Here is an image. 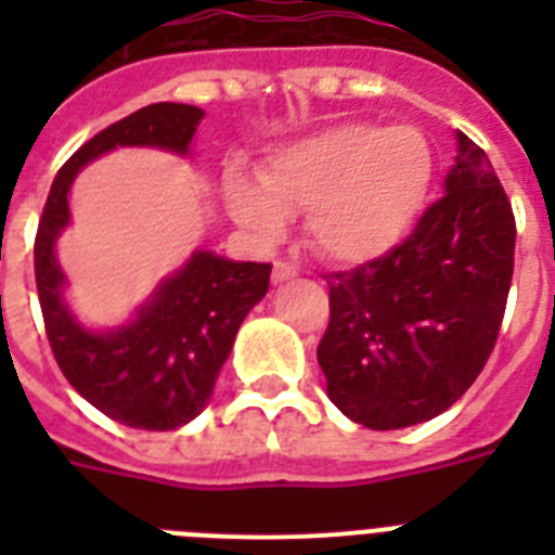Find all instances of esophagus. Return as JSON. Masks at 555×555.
Masks as SVG:
<instances>
[{
  "label": "esophagus",
  "mask_w": 555,
  "mask_h": 555,
  "mask_svg": "<svg viewBox=\"0 0 555 555\" xmlns=\"http://www.w3.org/2000/svg\"><path fill=\"white\" fill-rule=\"evenodd\" d=\"M292 278H297V269H294L292 263H286V261L274 263L272 283H286V281H292Z\"/></svg>",
  "instance_id": "esophagus-1"
}]
</instances>
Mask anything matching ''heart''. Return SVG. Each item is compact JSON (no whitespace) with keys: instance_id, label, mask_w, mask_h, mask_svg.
<instances>
[{"instance_id":"b5f03b06","label":"heart","mask_w":555,"mask_h":555,"mask_svg":"<svg viewBox=\"0 0 555 555\" xmlns=\"http://www.w3.org/2000/svg\"><path fill=\"white\" fill-rule=\"evenodd\" d=\"M434 183V150L414 127H327L274 152L258 183L230 171L228 214L269 247L306 210L308 242L338 263L375 261L403 242Z\"/></svg>"}]
</instances>
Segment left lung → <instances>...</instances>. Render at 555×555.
I'll list each match as a JSON object with an SVG mask.
<instances>
[{"label":"left lung","instance_id":"obj_1","mask_svg":"<svg viewBox=\"0 0 555 555\" xmlns=\"http://www.w3.org/2000/svg\"><path fill=\"white\" fill-rule=\"evenodd\" d=\"M455 164L400 247L327 278L331 322L317 347L327 397L352 423H428L487 364L514 272L512 203L487 152L455 132Z\"/></svg>","mask_w":555,"mask_h":555}]
</instances>
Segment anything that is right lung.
Masks as SVG:
<instances>
[{"mask_svg": "<svg viewBox=\"0 0 555 555\" xmlns=\"http://www.w3.org/2000/svg\"><path fill=\"white\" fill-rule=\"evenodd\" d=\"M203 119V107L155 102L96 132L57 171L38 224V300L57 366L77 395L127 428L178 430L203 414L235 333L267 294L272 267L194 249L130 320L88 327L68 306V278L57 263V238L72 224L68 194L82 166L119 146L189 158Z\"/></svg>", "mask_w": 555, "mask_h": 555, "instance_id": "right-lung-1", "label": "right lung"}]
</instances>
